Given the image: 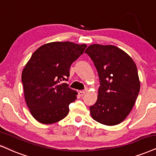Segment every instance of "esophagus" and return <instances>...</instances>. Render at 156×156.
Here are the masks:
<instances>
[{
    "mask_svg": "<svg viewBox=\"0 0 156 156\" xmlns=\"http://www.w3.org/2000/svg\"><path fill=\"white\" fill-rule=\"evenodd\" d=\"M79 94H80V96H83L84 95V94H85V91H84V90H81V91L79 92Z\"/></svg>",
    "mask_w": 156,
    "mask_h": 156,
    "instance_id": "esophagus-1",
    "label": "esophagus"
}]
</instances>
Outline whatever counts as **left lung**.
Wrapping results in <instances>:
<instances>
[{"label": "left lung", "mask_w": 156, "mask_h": 156, "mask_svg": "<svg viewBox=\"0 0 156 156\" xmlns=\"http://www.w3.org/2000/svg\"><path fill=\"white\" fill-rule=\"evenodd\" d=\"M84 53L93 61L101 83L97 101L90 106L91 116L101 124H119L132 111L139 94L137 66L127 53L114 45L93 44Z\"/></svg>", "instance_id": "obj_1"}]
</instances>
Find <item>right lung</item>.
Wrapping results in <instances>:
<instances>
[{
    "label": "right lung",
    "instance_id": "obj_1",
    "mask_svg": "<svg viewBox=\"0 0 156 156\" xmlns=\"http://www.w3.org/2000/svg\"><path fill=\"white\" fill-rule=\"evenodd\" d=\"M87 45L53 42L40 46L23 69L22 82L30 113L42 124L65 118L77 93L69 87L71 65L83 54Z\"/></svg>",
    "mask_w": 156,
    "mask_h": 156
}]
</instances>
